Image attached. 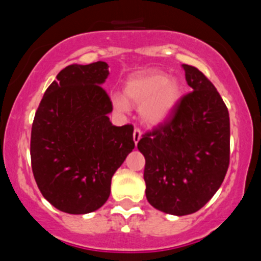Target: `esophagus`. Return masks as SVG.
Segmentation results:
<instances>
[{
    "label": "esophagus",
    "instance_id": "esophagus-1",
    "mask_svg": "<svg viewBox=\"0 0 261 261\" xmlns=\"http://www.w3.org/2000/svg\"><path fill=\"white\" fill-rule=\"evenodd\" d=\"M141 136H142V133H141V130H140V129H138V128H136L135 130H133V141H135L136 145H137L138 141L141 140Z\"/></svg>",
    "mask_w": 261,
    "mask_h": 261
}]
</instances>
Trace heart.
Listing matches in <instances>:
<instances>
[{
  "label": "heart",
  "instance_id": "b5f03b06",
  "mask_svg": "<svg viewBox=\"0 0 261 261\" xmlns=\"http://www.w3.org/2000/svg\"><path fill=\"white\" fill-rule=\"evenodd\" d=\"M181 95L183 87L180 81L156 70L136 75L125 85V97L136 105H141V119L150 125L165 123L179 105ZM126 99L121 94H114L112 106L115 110L126 112L129 105Z\"/></svg>",
  "mask_w": 261,
  "mask_h": 261
}]
</instances>
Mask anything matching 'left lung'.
Returning a JSON list of instances; mask_svg holds the SVG:
<instances>
[{"mask_svg": "<svg viewBox=\"0 0 261 261\" xmlns=\"http://www.w3.org/2000/svg\"><path fill=\"white\" fill-rule=\"evenodd\" d=\"M181 68L192 93L137 144L146 161L147 201L172 216L201 209L222 184L230 161V119L222 98L199 69Z\"/></svg>", "mask_w": 261, "mask_h": 261, "instance_id": "1", "label": "left lung"}]
</instances>
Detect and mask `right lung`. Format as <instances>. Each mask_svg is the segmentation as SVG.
I'll return each instance as SVG.
<instances>
[{"label":"right lung","instance_id":"right-lung-1","mask_svg":"<svg viewBox=\"0 0 261 261\" xmlns=\"http://www.w3.org/2000/svg\"><path fill=\"white\" fill-rule=\"evenodd\" d=\"M108 64H71L41 99L31 130V165L44 199L59 211L86 214L105 205L111 179L135 149L133 126L112 125L102 85Z\"/></svg>","mask_w":261,"mask_h":261}]
</instances>
